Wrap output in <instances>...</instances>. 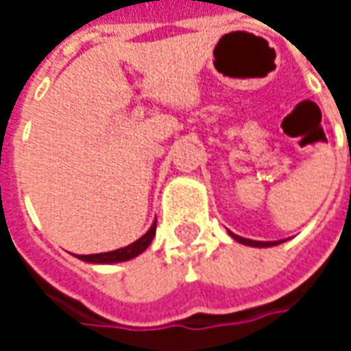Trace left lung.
I'll return each mask as SVG.
<instances>
[{
	"mask_svg": "<svg viewBox=\"0 0 351 351\" xmlns=\"http://www.w3.org/2000/svg\"><path fill=\"white\" fill-rule=\"evenodd\" d=\"M228 233L231 239H235L237 243L244 244V246H252V248H271V246H276V244L284 243V241H267V243H265V241H252V239H244V237L241 235H235V233L229 231V229Z\"/></svg>",
	"mask_w": 351,
	"mask_h": 351,
	"instance_id": "obj_1",
	"label": "left lung"
}]
</instances>
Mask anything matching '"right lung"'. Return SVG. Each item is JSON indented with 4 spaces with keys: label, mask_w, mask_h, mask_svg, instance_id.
I'll return each instance as SVG.
<instances>
[{
    "label": "right lung",
    "mask_w": 351,
    "mask_h": 351,
    "mask_svg": "<svg viewBox=\"0 0 351 351\" xmlns=\"http://www.w3.org/2000/svg\"><path fill=\"white\" fill-rule=\"evenodd\" d=\"M156 237V220L150 226V229L146 231L145 235L137 239L135 243L128 244L123 248L112 252H103V254H90V256H77L80 261H86V263H95V265H112V263H122V261H130V259L137 258L143 252L150 246L152 239Z\"/></svg>",
    "instance_id": "1"
}]
</instances>
